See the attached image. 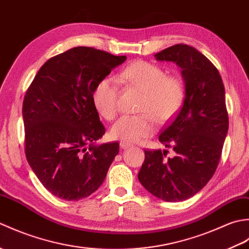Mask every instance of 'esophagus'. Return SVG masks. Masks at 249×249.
<instances>
[{"label":"esophagus","instance_id":"esophagus-1","mask_svg":"<svg viewBox=\"0 0 249 249\" xmlns=\"http://www.w3.org/2000/svg\"><path fill=\"white\" fill-rule=\"evenodd\" d=\"M120 145H121V147L122 149H124V150H126V149H128V147L130 146V144L129 143H127V142H120Z\"/></svg>","mask_w":249,"mask_h":249}]
</instances>
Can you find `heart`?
<instances>
[{
    "mask_svg": "<svg viewBox=\"0 0 249 249\" xmlns=\"http://www.w3.org/2000/svg\"><path fill=\"white\" fill-rule=\"evenodd\" d=\"M121 82L143 92L139 111L141 115H124L111 128V136L127 143L151 137L160 123L170 121L181 109L185 98L182 79L167 76L161 67L145 61L131 63L122 71ZM119 87L113 78H105L95 86L92 100L105 120L112 121L119 112Z\"/></svg>",
    "mask_w": 249,
    "mask_h": 249,
    "instance_id": "b5f03b06",
    "label": "heart"
}]
</instances>
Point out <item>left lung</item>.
I'll return each mask as SVG.
<instances>
[{"label":"left lung","instance_id":"8db88e82","mask_svg":"<svg viewBox=\"0 0 249 249\" xmlns=\"http://www.w3.org/2000/svg\"><path fill=\"white\" fill-rule=\"evenodd\" d=\"M155 57L181 67L185 98L160 136L176 156L166 158L167 150H145L138 178L155 197L178 202L200 192L218 166L229 127L225 87L217 68L194 47L174 45Z\"/></svg>","mask_w":249,"mask_h":249}]
</instances>
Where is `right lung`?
I'll list each match as a JSON object with an SVG mask.
<instances>
[{"label":"right lung","mask_w":249,"mask_h":249,"mask_svg":"<svg viewBox=\"0 0 249 249\" xmlns=\"http://www.w3.org/2000/svg\"><path fill=\"white\" fill-rule=\"evenodd\" d=\"M127 59L75 47L40 67L22 105L25 156L40 183L64 200H80L103 184L120 144H95L105 126L95 86Z\"/></svg>","instance_id":"1"}]
</instances>
